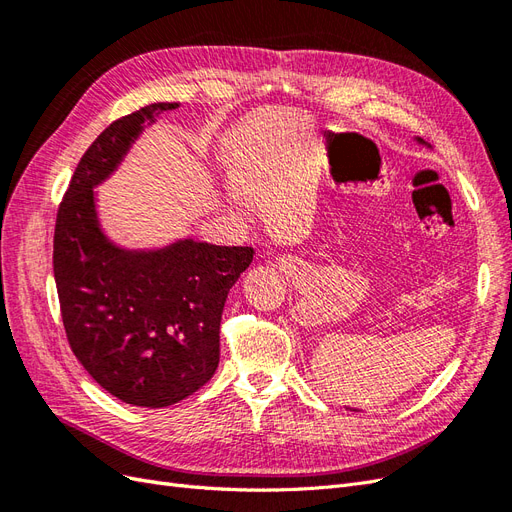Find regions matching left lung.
<instances>
[{"label": "left lung", "instance_id": "left-lung-1", "mask_svg": "<svg viewBox=\"0 0 512 512\" xmlns=\"http://www.w3.org/2000/svg\"><path fill=\"white\" fill-rule=\"evenodd\" d=\"M418 143H423V138H418Z\"/></svg>", "mask_w": 512, "mask_h": 512}]
</instances>
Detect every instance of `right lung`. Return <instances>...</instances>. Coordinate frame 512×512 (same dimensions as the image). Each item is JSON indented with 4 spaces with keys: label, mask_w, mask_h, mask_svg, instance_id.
<instances>
[{
    "label": "right lung",
    "mask_w": 512,
    "mask_h": 512,
    "mask_svg": "<svg viewBox=\"0 0 512 512\" xmlns=\"http://www.w3.org/2000/svg\"><path fill=\"white\" fill-rule=\"evenodd\" d=\"M177 106L147 104L91 143L59 205L53 239L61 320L74 356L104 391L143 408L173 406L211 380L228 290L254 258L252 247L194 239L123 250L102 232L94 188L147 121Z\"/></svg>",
    "instance_id": "obj_1"
}]
</instances>
